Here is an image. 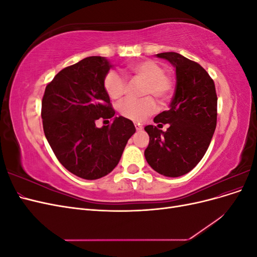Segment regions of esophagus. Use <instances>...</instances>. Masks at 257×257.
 I'll list each match as a JSON object with an SVG mask.
<instances>
[{"mask_svg":"<svg viewBox=\"0 0 257 257\" xmlns=\"http://www.w3.org/2000/svg\"><path fill=\"white\" fill-rule=\"evenodd\" d=\"M135 127H136V131H137V132H141V131H143V126H142V125H139V124H138V125L136 124Z\"/></svg>","mask_w":257,"mask_h":257,"instance_id":"esophagus-1","label":"esophagus"}]
</instances>
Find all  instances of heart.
Returning <instances> with one entry per match:
<instances>
[{
    "label": "heart",
    "instance_id": "obj_1",
    "mask_svg": "<svg viewBox=\"0 0 257 257\" xmlns=\"http://www.w3.org/2000/svg\"><path fill=\"white\" fill-rule=\"evenodd\" d=\"M124 71L128 75L146 80L144 94H153L160 99H165L172 94L174 88L172 77L164 73V68L157 61L144 60L135 62L127 65ZM104 88L110 98L118 99L125 93L126 81L120 73L110 71L105 76ZM157 109L158 105L150 96L142 99L130 97L119 104L120 113L133 121H144Z\"/></svg>",
    "mask_w": 257,
    "mask_h": 257
}]
</instances>
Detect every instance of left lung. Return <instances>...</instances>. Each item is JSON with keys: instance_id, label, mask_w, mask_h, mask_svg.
<instances>
[{"instance_id": "left-lung-1", "label": "left lung", "mask_w": 257, "mask_h": 257, "mask_svg": "<svg viewBox=\"0 0 257 257\" xmlns=\"http://www.w3.org/2000/svg\"><path fill=\"white\" fill-rule=\"evenodd\" d=\"M155 56L175 67L176 89L169 109L154 118V123H168L167 131L145 127L150 137L145 158L157 173L176 178L198 164L211 142L216 126L215 85L203 67L180 53Z\"/></svg>"}]
</instances>
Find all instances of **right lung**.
I'll return each mask as SVG.
<instances>
[{"label": "right lung", "mask_w": 257, "mask_h": 257, "mask_svg": "<svg viewBox=\"0 0 257 257\" xmlns=\"http://www.w3.org/2000/svg\"><path fill=\"white\" fill-rule=\"evenodd\" d=\"M112 66L105 57L85 58L54 76L43 97L44 133L53 153L68 172L85 180L111 173L136 132L122 115L114 116L110 126L95 124L114 115L104 88Z\"/></svg>", "instance_id": "obj_1"}]
</instances>
